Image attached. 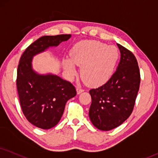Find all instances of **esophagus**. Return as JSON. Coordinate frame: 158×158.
Instances as JSON below:
<instances>
[{
    "mask_svg": "<svg viewBox=\"0 0 158 158\" xmlns=\"http://www.w3.org/2000/svg\"><path fill=\"white\" fill-rule=\"evenodd\" d=\"M76 89H77V94H81V92H83V91H84V89L81 88V87L80 86H77V88H76Z\"/></svg>",
    "mask_w": 158,
    "mask_h": 158,
    "instance_id": "1",
    "label": "esophagus"
}]
</instances>
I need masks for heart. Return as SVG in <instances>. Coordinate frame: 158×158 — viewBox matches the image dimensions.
Wrapping results in <instances>:
<instances>
[{"label": "heart", "instance_id": "heart-1", "mask_svg": "<svg viewBox=\"0 0 158 158\" xmlns=\"http://www.w3.org/2000/svg\"><path fill=\"white\" fill-rule=\"evenodd\" d=\"M117 48L95 40H85L76 44L66 58L63 67L69 77L77 73V66L81 67V75L88 84L97 85L106 82L114 73L117 63Z\"/></svg>", "mask_w": 158, "mask_h": 158}]
</instances>
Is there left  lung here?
Here are the masks:
<instances>
[{"mask_svg": "<svg viewBox=\"0 0 158 158\" xmlns=\"http://www.w3.org/2000/svg\"><path fill=\"white\" fill-rule=\"evenodd\" d=\"M117 69L101 86L89 91V118L97 129L108 131L121 125L130 116L139 90L140 70L133 53L119 44Z\"/></svg>", "mask_w": 158, "mask_h": 158, "instance_id": "left-lung-1", "label": "left lung"}]
</instances>
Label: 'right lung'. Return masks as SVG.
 Here are the masks:
<instances>
[{
  "instance_id": "obj_1",
  "label": "right lung",
  "mask_w": 158,
  "mask_h": 158,
  "mask_svg": "<svg viewBox=\"0 0 158 158\" xmlns=\"http://www.w3.org/2000/svg\"><path fill=\"white\" fill-rule=\"evenodd\" d=\"M70 37V34L42 36L25 49L19 59L17 89L21 108L28 122L41 129H50L58 123L66 103L77 91L71 83L58 75L36 73L33 57Z\"/></svg>"
}]
</instances>
